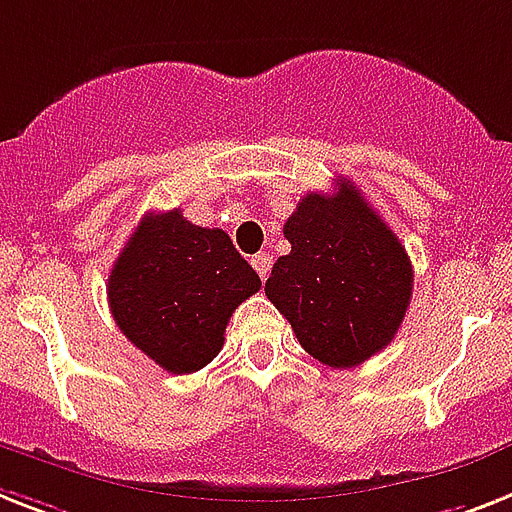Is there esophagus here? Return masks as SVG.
Returning <instances> with one entry per match:
<instances>
[{"instance_id":"34e87169","label":"esophagus","mask_w":512,"mask_h":512,"mask_svg":"<svg viewBox=\"0 0 512 512\" xmlns=\"http://www.w3.org/2000/svg\"><path fill=\"white\" fill-rule=\"evenodd\" d=\"M270 265H273V260H270V255H265V252H260V255L252 257V268H255L257 273H260V278L268 276Z\"/></svg>"}]
</instances>
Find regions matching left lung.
Returning a JSON list of instances; mask_svg holds the SVG:
<instances>
[{"label":"left lung","mask_w":512,"mask_h":512,"mask_svg":"<svg viewBox=\"0 0 512 512\" xmlns=\"http://www.w3.org/2000/svg\"><path fill=\"white\" fill-rule=\"evenodd\" d=\"M292 252L278 257L265 294L307 355L352 368L392 342L413 297V265L397 234L344 178L310 191L284 223Z\"/></svg>","instance_id":"8db88e82"}]
</instances>
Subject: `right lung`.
Instances as JSON below:
<instances>
[{
  "instance_id": "obj_1",
  "label": "right lung",
  "mask_w": 512,
  "mask_h": 512,
  "mask_svg": "<svg viewBox=\"0 0 512 512\" xmlns=\"http://www.w3.org/2000/svg\"><path fill=\"white\" fill-rule=\"evenodd\" d=\"M260 289V276L220 228L181 210L144 215L107 278L112 318L168 373L205 368L226 342L228 318Z\"/></svg>"
}]
</instances>
